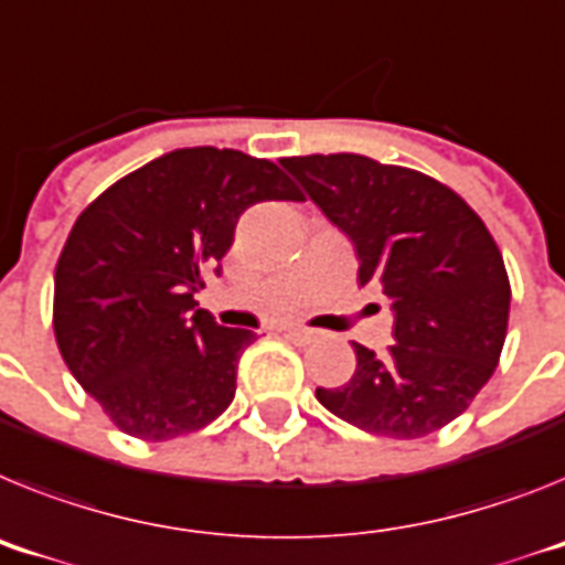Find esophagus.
<instances>
[{
	"label": "esophagus",
	"instance_id": "esophagus-1",
	"mask_svg": "<svg viewBox=\"0 0 565 565\" xmlns=\"http://www.w3.org/2000/svg\"><path fill=\"white\" fill-rule=\"evenodd\" d=\"M286 337H288V340L297 342V345H308V342H311V340H315V337H317V331L302 329V326H288Z\"/></svg>",
	"mask_w": 565,
	"mask_h": 565
}]
</instances>
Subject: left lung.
Here are the masks:
<instances>
[{
  "label": "left lung",
  "mask_w": 565,
  "mask_h": 565,
  "mask_svg": "<svg viewBox=\"0 0 565 565\" xmlns=\"http://www.w3.org/2000/svg\"><path fill=\"white\" fill-rule=\"evenodd\" d=\"M354 243L360 286L392 300L394 345L354 342L356 369L317 399L340 420L417 440L460 417L500 363L512 286L471 205L434 177L363 153L279 159Z\"/></svg>",
  "instance_id": "1"
}]
</instances>
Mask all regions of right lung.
Wrapping results in <instances>:
<instances>
[{
	"label": "right lung",
	"mask_w": 565,
	"mask_h": 565,
	"mask_svg": "<svg viewBox=\"0 0 565 565\" xmlns=\"http://www.w3.org/2000/svg\"><path fill=\"white\" fill-rule=\"evenodd\" d=\"M302 191L268 159L180 148L82 211L53 277V334L76 383L139 440L200 431L231 406L254 331L225 329L194 294L254 202Z\"/></svg>",
	"instance_id": "obj_1"
}]
</instances>
